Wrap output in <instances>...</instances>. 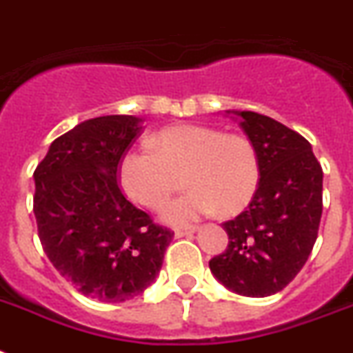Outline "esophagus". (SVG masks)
Returning <instances> with one entry per match:
<instances>
[{
	"mask_svg": "<svg viewBox=\"0 0 353 353\" xmlns=\"http://www.w3.org/2000/svg\"><path fill=\"white\" fill-rule=\"evenodd\" d=\"M196 230H197V226H181V228H176V237L192 236Z\"/></svg>",
	"mask_w": 353,
	"mask_h": 353,
	"instance_id": "1",
	"label": "esophagus"
}]
</instances>
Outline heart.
<instances>
[{
    "mask_svg": "<svg viewBox=\"0 0 353 353\" xmlns=\"http://www.w3.org/2000/svg\"><path fill=\"white\" fill-rule=\"evenodd\" d=\"M181 174L190 190L165 206V221L183 225L217 208L234 216L250 205L259 188V154L243 134L183 123L154 134L150 150H127L117 165L125 196L152 210L168 201Z\"/></svg>",
    "mask_w": 353,
    "mask_h": 353,
    "instance_id": "heart-1",
    "label": "heart"
}]
</instances>
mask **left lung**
<instances>
[{"instance_id":"left-lung-1","label":"left lung","mask_w":353,"mask_h":353,"mask_svg":"<svg viewBox=\"0 0 353 353\" xmlns=\"http://www.w3.org/2000/svg\"><path fill=\"white\" fill-rule=\"evenodd\" d=\"M236 114L259 154L261 181L248 208L223 223L228 246L208 265L236 294L266 297L299 274L316 245L323 168L296 130L256 112Z\"/></svg>"}]
</instances>
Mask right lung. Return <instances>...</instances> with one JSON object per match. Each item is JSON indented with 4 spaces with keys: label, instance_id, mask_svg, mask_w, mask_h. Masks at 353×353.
<instances>
[{
    "label": "right lung",
    "instance_id": "1",
    "mask_svg": "<svg viewBox=\"0 0 353 353\" xmlns=\"http://www.w3.org/2000/svg\"><path fill=\"white\" fill-rule=\"evenodd\" d=\"M134 116H101L54 139L34 170L43 250L83 296L123 303L161 270L174 232L123 196L119 159L141 132Z\"/></svg>",
    "mask_w": 353,
    "mask_h": 353
}]
</instances>
